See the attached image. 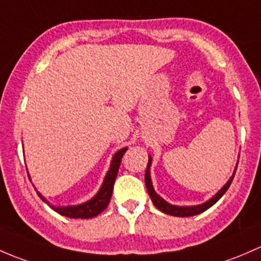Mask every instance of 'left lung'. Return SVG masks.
<instances>
[{"label":"left lung","mask_w":261,"mask_h":261,"mask_svg":"<svg viewBox=\"0 0 261 261\" xmlns=\"http://www.w3.org/2000/svg\"><path fill=\"white\" fill-rule=\"evenodd\" d=\"M239 163V162H238ZM238 163H236V167L233 170L232 176L230 177L229 181L221 187V190H219V192L215 193L214 196L206 202L201 203V205H195V206H177V205H172V203H168L167 201L163 200L160 195H157L154 191V187L152 185V179H150V165H152V157L148 155V165H147V170H146V174H144V181H146V187L147 191H148V195L152 200L153 205L158 208L160 211L165 212V214L171 215V216H177V217H189V216H195V215L201 214V212L206 211L207 208H210L212 205L217 202L220 198L224 196V193L226 192L227 189L230 187L231 182H232L233 176H235L236 168H238Z\"/></svg>","instance_id":"obj_1"}]
</instances>
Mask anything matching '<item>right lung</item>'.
Returning a JSON list of instances; mask_svg holds the SVG:
<instances>
[{
  "instance_id": "obj_1",
  "label": "right lung",
  "mask_w": 261,
  "mask_h": 261,
  "mask_svg": "<svg viewBox=\"0 0 261 261\" xmlns=\"http://www.w3.org/2000/svg\"><path fill=\"white\" fill-rule=\"evenodd\" d=\"M127 149H128L127 147H124V148L115 152V154L113 155L112 158L111 167H109L106 177H104L103 185H101V187L99 189L98 192L95 193V196L91 197L89 201H87V202L79 203V205H74V206H54L51 205L49 201H47L46 198L39 192V191L36 189L35 190H36L39 197L41 198L45 203H47L54 211L63 215V216L70 217V219H90V217L98 216L100 212L106 210L109 201H111L114 181L115 178H117L118 171H119V166H120V162H122L123 154H124ZM29 178H30L31 181V177H29Z\"/></svg>"
}]
</instances>
